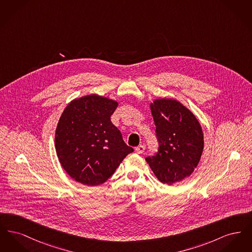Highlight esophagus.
Segmentation results:
<instances>
[{
	"label": "esophagus",
	"mask_w": 252,
	"mask_h": 252,
	"mask_svg": "<svg viewBox=\"0 0 252 252\" xmlns=\"http://www.w3.org/2000/svg\"><path fill=\"white\" fill-rule=\"evenodd\" d=\"M144 149H145V147H144V145H143V144H140V145H138L137 147H135V151H136L137 153H139V154L144 153Z\"/></svg>",
	"instance_id": "esophagus-1"
}]
</instances>
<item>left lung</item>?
Masks as SVG:
<instances>
[{
    "instance_id": "obj_1",
    "label": "left lung",
    "mask_w": 252,
    "mask_h": 252,
    "mask_svg": "<svg viewBox=\"0 0 252 252\" xmlns=\"http://www.w3.org/2000/svg\"><path fill=\"white\" fill-rule=\"evenodd\" d=\"M156 126L158 152L145 159L162 183L172 185L190 177L204 149L200 123L178 100L158 98L150 103Z\"/></svg>"
}]
</instances>
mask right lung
Listing matches in <instances>:
<instances>
[{
  "label": "right lung",
  "mask_w": 252,
  "mask_h": 252,
  "mask_svg": "<svg viewBox=\"0 0 252 252\" xmlns=\"http://www.w3.org/2000/svg\"><path fill=\"white\" fill-rule=\"evenodd\" d=\"M118 104L108 97L89 94L73 99L64 108L55 147L61 166L75 181L87 186L104 183L133 152L110 121Z\"/></svg>",
  "instance_id": "add662e5"
}]
</instances>
